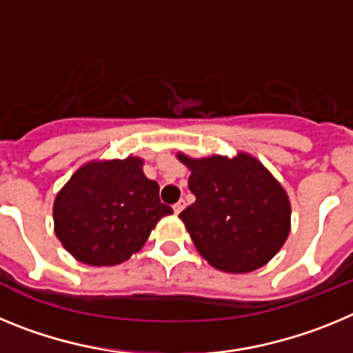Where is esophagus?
<instances>
[{
	"mask_svg": "<svg viewBox=\"0 0 353 353\" xmlns=\"http://www.w3.org/2000/svg\"><path fill=\"white\" fill-rule=\"evenodd\" d=\"M183 208H185V201H183V199H180L179 203H174V205H173L174 214H180V212H182Z\"/></svg>",
	"mask_w": 353,
	"mask_h": 353,
	"instance_id": "esophagus-1",
	"label": "esophagus"
}]
</instances>
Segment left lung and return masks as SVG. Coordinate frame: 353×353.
<instances>
[{"label":"left lung","mask_w":353,"mask_h":353,"mask_svg":"<svg viewBox=\"0 0 353 353\" xmlns=\"http://www.w3.org/2000/svg\"><path fill=\"white\" fill-rule=\"evenodd\" d=\"M176 157L196 201L180 214L196 249L217 270L245 274L269 263L288 239L292 207L283 185L252 155Z\"/></svg>","instance_id":"obj_1"}]
</instances>
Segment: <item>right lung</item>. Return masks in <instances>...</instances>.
<instances>
[{"instance_id":"1","label":"right lung","mask_w":353,"mask_h":353,"mask_svg":"<svg viewBox=\"0 0 353 353\" xmlns=\"http://www.w3.org/2000/svg\"><path fill=\"white\" fill-rule=\"evenodd\" d=\"M170 214L139 157L86 162L61 187L52 207L56 236L77 261L93 267L129 260Z\"/></svg>"}]
</instances>
